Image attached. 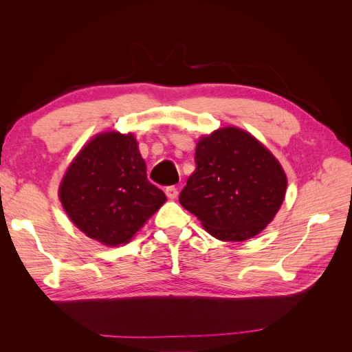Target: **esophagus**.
<instances>
[{
    "mask_svg": "<svg viewBox=\"0 0 352 352\" xmlns=\"http://www.w3.org/2000/svg\"><path fill=\"white\" fill-rule=\"evenodd\" d=\"M166 195L168 199H176L179 195V190L175 186H168V188H166Z\"/></svg>",
    "mask_w": 352,
    "mask_h": 352,
    "instance_id": "esophagus-1",
    "label": "esophagus"
}]
</instances>
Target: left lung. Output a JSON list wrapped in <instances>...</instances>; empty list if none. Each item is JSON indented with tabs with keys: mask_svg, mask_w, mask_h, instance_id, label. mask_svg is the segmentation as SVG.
<instances>
[{
	"mask_svg": "<svg viewBox=\"0 0 352 352\" xmlns=\"http://www.w3.org/2000/svg\"><path fill=\"white\" fill-rule=\"evenodd\" d=\"M195 163L179 201L211 236L247 241L278 214L286 195V173L250 132L225 126L199 136Z\"/></svg>",
	"mask_w": 352,
	"mask_h": 352,
	"instance_id": "obj_1",
	"label": "left lung"
}]
</instances>
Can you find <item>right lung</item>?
Segmentation results:
<instances>
[{
	"label": "right lung",
	"instance_id": "add662e5",
	"mask_svg": "<svg viewBox=\"0 0 352 352\" xmlns=\"http://www.w3.org/2000/svg\"><path fill=\"white\" fill-rule=\"evenodd\" d=\"M132 132H100L66 168L58 198L67 217L88 238L107 247L131 242L167 201L146 179Z\"/></svg>",
	"mask_w": 352,
	"mask_h": 352
}]
</instances>
